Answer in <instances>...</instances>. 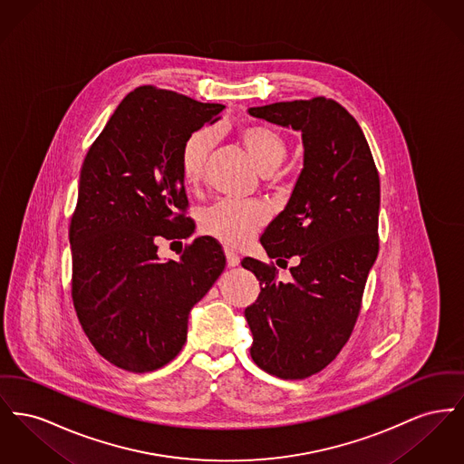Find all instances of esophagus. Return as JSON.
I'll list each match as a JSON object with an SVG mask.
<instances>
[{"instance_id": "obj_1", "label": "esophagus", "mask_w": 464, "mask_h": 464, "mask_svg": "<svg viewBox=\"0 0 464 464\" xmlns=\"http://www.w3.org/2000/svg\"><path fill=\"white\" fill-rule=\"evenodd\" d=\"M226 261H227V266H229V268H235V266L240 265V256L235 254L233 250L226 248Z\"/></svg>"}]
</instances>
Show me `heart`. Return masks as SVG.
<instances>
[{"label":"heart","mask_w":464,"mask_h":464,"mask_svg":"<svg viewBox=\"0 0 464 464\" xmlns=\"http://www.w3.org/2000/svg\"><path fill=\"white\" fill-rule=\"evenodd\" d=\"M237 135L261 175H273L284 163L287 141L276 130L263 124H248L242 126ZM214 145L216 135L207 128L196 130L186 138L180 150V171L188 184L194 186L199 182ZM266 218L268 214L263 205L218 201L203 214L201 229L226 246H246Z\"/></svg>","instance_id":"b5f03b06"}]
</instances>
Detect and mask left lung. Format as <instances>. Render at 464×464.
Here are the masks:
<instances>
[{
	"label": "left lung",
	"mask_w": 464,
	"mask_h": 464,
	"mask_svg": "<svg viewBox=\"0 0 464 464\" xmlns=\"http://www.w3.org/2000/svg\"><path fill=\"white\" fill-rule=\"evenodd\" d=\"M256 119L300 131L303 169L285 208L261 237L276 265L298 256L291 280L246 257L261 295L246 308L254 362L280 379H306L338 355L361 310L379 254L381 179L354 117L314 98L248 109ZM280 266V265H278Z\"/></svg>",
	"instance_id": "1"
}]
</instances>
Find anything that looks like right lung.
<instances>
[{
  "label": "right lung",
  "mask_w": 464,
  "mask_h": 464,
  "mask_svg": "<svg viewBox=\"0 0 464 464\" xmlns=\"http://www.w3.org/2000/svg\"><path fill=\"white\" fill-rule=\"evenodd\" d=\"M218 103L138 87L89 149L70 226L72 296L82 329L111 364L145 373L179 354L192 306L224 272L214 238L199 237L179 261L156 240L191 235L180 171L186 138L220 119Z\"/></svg>",
  "instance_id": "obj_1"
}]
</instances>
